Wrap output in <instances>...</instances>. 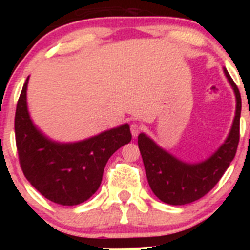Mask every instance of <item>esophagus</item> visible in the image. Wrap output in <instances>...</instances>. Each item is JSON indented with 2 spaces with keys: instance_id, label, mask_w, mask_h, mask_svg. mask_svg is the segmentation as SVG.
Masks as SVG:
<instances>
[{
  "instance_id": "34e87169",
  "label": "esophagus",
  "mask_w": 250,
  "mask_h": 250,
  "mask_svg": "<svg viewBox=\"0 0 250 250\" xmlns=\"http://www.w3.org/2000/svg\"><path fill=\"white\" fill-rule=\"evenodd\" d=\"M141 130H143V126H141L140 124L132 123L131 125H130V131H131V134H132V136H134V138H136V136L140 134Z\"/></svg>"
}]
</instances>
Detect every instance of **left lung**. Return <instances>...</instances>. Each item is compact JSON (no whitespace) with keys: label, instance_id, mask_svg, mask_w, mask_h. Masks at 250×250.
Returning a JSON list of instances; mask_svg holds the SVG:
<instances>
[{"label":"left lung","instance_id":"8db88e82","mask_svg":"<svg viewBox=\"0 0 250 250\" xmlns=\"http://www.w3.org/2000/svg\"><path fill=\"white\" fill-rule=\"evenodd\" d=\"M237 98V111L230 134L219 150L200 164H185L164 151L146 135L138 138L139 149L144 161L147 182L161 202L171 205H184L200 199L219 182L235 156L239 144V123L242 99L239 89L224 70Z\"/></svg>","mask_w":250,"mask_h":250}]
</instances>
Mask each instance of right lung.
<instances>
[{
	"label": "right lung",
	"mask_w": 250,
	"mask_h": 250,
	"mask_svg": "<svg viewBox=\"0 0 250 250\" xmlns=\"http://www.w3.org/2000/svg\"><path fill=\"white\" fill-rule=\"evenodd\" d=\"M23 83L15 115V135L23 175L46 199L77 205L98 190L110 156L131 141L127 124L75 144L48 140L31 121Z\"/></svg>",
	"instance_id": "add662e5"
}]
</instances>
